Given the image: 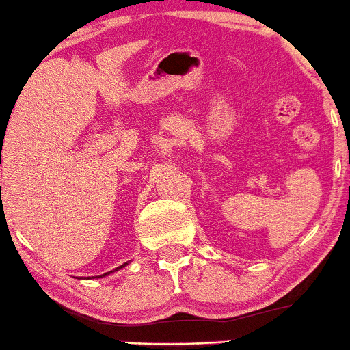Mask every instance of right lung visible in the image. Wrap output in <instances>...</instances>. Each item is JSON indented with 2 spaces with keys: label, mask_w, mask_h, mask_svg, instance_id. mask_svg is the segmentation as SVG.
Here are the masks:
<instances>
[{
  "label": "right lung",
  "mask_w": 350,
  "mask_h": 350,
  "mask_svg": "<svg viewBox=\"0 0 350 350\" xmlns=\"http://www.w3.org/2000/svg\"><path fill=\"white\" fill-rule=\"evenodd\" d=\"M126 264H123V265H120V267H116V269H122V267H125ZM115 269V270H116ZM115 270H111V272H115ZM108 273H110V272H108ZM103 275H107V273H103ZM96 279H98V277H96Z\"/></svg>",
  "instance_id": "right-lung-1"
}]
</instances>
